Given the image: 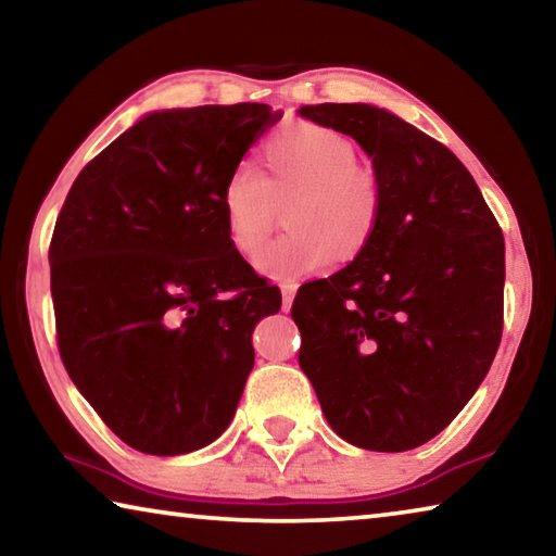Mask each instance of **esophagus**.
Returning a JSON list of instances; mask_svg holds the SVG:
<instances>
[{
	"instance_id": "1",
	"label": "esophagus",
	"mask_w": 556,
	"mask_h": 556,
	"mask_svg": "<svg viewBox=\"0 0 556 556\" xmlns=\"http://www.w3.org/2000/svg\"><path fill=\"white\" fill-rule=\"evenodd\" d=\"M294 294H296V287L294 285L281 287V308H285V312H289L291 304H294Z\"/></svg>"
}]
</instances>
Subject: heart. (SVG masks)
<instances>
[{"label":"heart","instance_id":"b5f03b06","mask_svg":"<svg viewBox=\"0 0 556 556\" xmlns=\"http://www.w3.org/2000/svg\"><path fill=\"white\" fill-rule=\"evenodd\" d=\"M262 172L240 166L223 186L228 238L242 257H255L275 228L277 203L287 232L260 252L255 267L279 281L348 262L368 248L380 225L382 191L372 168L357 164V149L343 131L296 122L267 139Z\"/></svg>","mask_w":556,"mask_h":556}]
</instances>
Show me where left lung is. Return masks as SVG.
<instances>
[{
    "mask_svg": "<svg viewBox=\"0 0 556 556\" xmlns=\"http://www.w3.org/2000/svg\"><path fill=\"white\" fill-rule=\"evenodd\" d=\"M299 115L353 137L382 191L368 248L299 289V365L348 444L417 448L491 370L503 333V232L456 154L390 110L324 102Z\"/></svg>",
    "mask_w": 556,
    "mask_h": 556,
    "instance_id": "obj_1",
    "label": "left lung"
}]
</instances>
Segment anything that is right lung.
<instances>
[{
    "label": "right lung",
    "instance_id": "1",
    "mask_svg": "<svg viewBox=\"0 0 556 556\" xmlns=\"http://www.w3.org/2000/svg\"><path fill=\"white\" fill-rule=\"evenodd\" d=\"M281 119L262 102L149 112L92 159L49 262L65 370L127 446L191 454L235 417L281 294L230 244L223 186Z\"/></svg>",
    "mask_w": 556,
    "mask_h": 556
}]
</instances>
